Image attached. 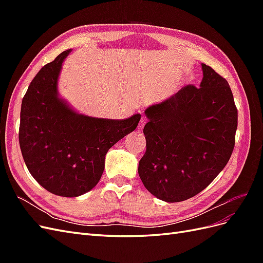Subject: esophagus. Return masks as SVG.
<instances>
[{"mask_svg": "<svg viewBox=\"0 0 263 263\" xmlns=\"http://www.w3.org/2000/svg\"><path fill=\"white\" fill-rule=\"evenodd\" d=\"M146 123H147V118L146 117H141L140 121H139V124H138V129L139 130L144 129V126H145Z\"/></svg>", "mask_w": 263, "mask_h": 263, "instance_id": "esophagus-1", "label": "esophagus"}]
</instances>
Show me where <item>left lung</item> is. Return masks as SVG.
I'll use <instances>...</instances> for the list:
<instances>
[{
    "mask_svg": "<svg viewBox=\"0 0 263 263\" xmlns=\"http://www.w3.org/2000/svg\"><path fill=\"white\" fill-rule=\"evenodd\" d=\"M201 86L189 84L146 109L138 173L149 192L176 203L208 187L235 147L238 110L225 78L202 63Z\"/></svg>",
    "mask_w": 263,
    "mask_h": 263,
    "instance_id": "obj_1",
    "label": "left lung"
}]
</instances>
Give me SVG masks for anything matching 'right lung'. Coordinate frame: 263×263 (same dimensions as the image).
I'll return each instance as SVG.
<instances>
[{"label":"right lung","instance_id":"right-lung-1","mask_svg":"<svg viewBox=\"0 0 263 263\" xmlns=\"http://www.w3.org/2000/svg\"><path fill=\"white\" fill-rule=\"evenodd\" d=\"M70 51L47 63L30 82L22 101L18 139L24 161L39 184L52 194L74 197L98 184L108 149L136 129L140 115L116 121L71 109L57 92Z\"/></svg>","mask_w":263,"mask_h":263}]
</instances>
